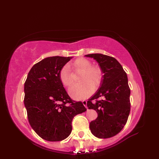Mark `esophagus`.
Instances as JSON below:
<instances>
[{"label": "esophagus", "instance_id": "34e87169", "mask_svg": "<svg viewBox=\"0 0 159 159\" xmlns=\"http://www.w3.org/2000/svg\"><path fill=\"white\" fill-rule=\"evenodd\" d=\"M82 104L86 108H88V107H87V101H82Z\"/></svg>", "mask_w": 159, "mask_h": 159}]
</instances>
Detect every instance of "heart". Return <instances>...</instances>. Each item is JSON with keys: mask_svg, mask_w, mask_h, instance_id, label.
<instances>
[{"mask_svg": "<svg viewBox=\"0 0 159 159\" xmlns=\"http://www.w3.org/2000/svg\"><path fill=\"white\" fill-rule=\"evenodd\" d=\"M71 66L75 71H82L80 77V81L82 82L71 86L69 89V94L73 99L81 101L92 94L93 85L95 88L99 85L102 77L101 71L97 66H91L90 61L84 58H77ZM59 77L64 86L68 87L72 84V75L68 64L61 68Z\"/></svg>", "mask_w": 159, "mask_h": 159, "instance_id": "heart-1", "label": "heart"}]
</instances>
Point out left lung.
Segmentation results:
<instances>
[{
    "label": "left lung",
    "mask_w": 159,
    "mask_h": 159,
    "mask_svg": "<svg viewBox=\"0 0 159 159\" xmlns=\"http://www.w3.org/2000/svg\"><path fill=\"white\" fill-rule=\"evenodd\" d=\"M98 62L102 80L96 93L87 102L88 109L98 113L89 128L97 138L107 139L116 135L126 124L130 112V89L126 72L115 58L101 53L89 54ZM103 97L102 100L98 98Z\"/></svg>",
    "instance_id": "8db88e82"
}]
</instances>
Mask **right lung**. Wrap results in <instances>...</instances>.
<instances>
[{"mask_svg": "<svg viewBox=\"0 0 159 159\" xmlns=\"http://www.w3.org/2000/svg\"><path fill=\"white\" fill-rule=\"evenodd\" d=\"M73 57H49L33 66L24 83V106L31 128L48 141H61L71 132L75 115L86 111L75 102L59 77L62 67Z\"/></svg>", "mask_w": 159, "mask_h": 159, "instance_id": "1", "label": "right lung"}]
</instances>
